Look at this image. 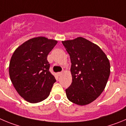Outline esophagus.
<instances>
[{
  "instance_id": "34e87169",
  "label": "esophagus",
  "mask_w": 126,
  "mask_h": 126,
  "mask_svg": "<svg viewBox=\"0 0 126 126\" xmlns=\"http://www.w3.org/2000/svg\"><path fill=\"white\" fill-rule=\"evenodd\" d=\"M62 73H63V72H62H62H58V73L57 74H58V76H60L61 75H62Z\"/></svg>"
}]
</instances>
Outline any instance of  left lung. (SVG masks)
Instances as JSON below:
<instances>
[{
    "label": "left lung",
    "instance_id": "1",
    "mask_svg": "<svg viewBox=\"0 0 126 126\" xmlns=\"http://www.w3.org/2000/svg\"><path fill=\"white\" fill-rule=\"evenodd\" d=\"M62 43L71 63L72 82L65 90L66 97L77 105H88L105 89L110 73L109 60L98 45L82 37Z\"/></svg>",
    "mask_w": 126,
    "mask_h": 126
}]
</instances>
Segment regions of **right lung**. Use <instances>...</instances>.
<instances>
[{
	"label": "right lung",
	"instance_id": "add662e5",
	"mask_svg": "<svg viewBox=\"0 0 126 126\" xmlns=\"http://www.w3.org/2000/svg\"><path fill=\"white\" fill-rule=\"evenodd\" d=\"M57 43L39 36L26 41L14 52L10 79L19 95L28 102H40L49 95L56 79L49 71L47 56Z\"/></svg>",
	"mask_w": 126,
	"mask_h": 126
}]
</instances>
